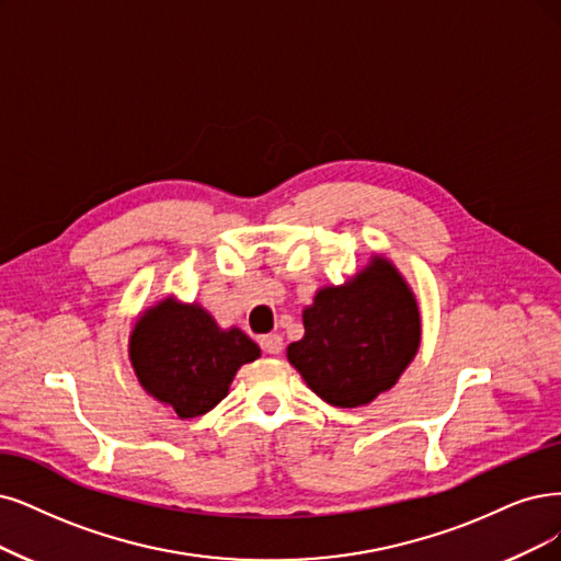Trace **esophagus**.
<instances>
[{
    "instance_id": "1",
    "label": "esophagus",
    "mask_w": 561,
    "mask_h": 561,
    "mask_svg": "<svg viewBox=\"0 0 561 561\" xmlns=\"http://www.w3.org/2000/svg\"><path fill=\"white\" fill-rule=\"evenodd\" d=\"M261 348L265 351V354H270V356H277V354H282L284 340L279 335H263L261 337Z\"/></svg>"
}]
</instances>
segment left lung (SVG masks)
Wrapping results in <instances>:
<instances>
[{"label":"left lung","instance_id":"left-lung-1","mask_svg":"<svg viewBox=\"0 0 561 561\" xmlns=\"http://www.w3.org/2000/svg\"><path fill=\"white\" fill-rule=\"evenodd\" d=\"M305 337L286 358L312 392L337 409L377 400L400 381L421 346V309L409 282L381 254L344 284L321 286L302 309Z\"/></svg>","mask_w":561,"mask_h":561}]
</instances>
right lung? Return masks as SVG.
Segmentation results:
<instances>
[{"mask_svg":"<svg viewBox=\"0 0 561 561\" xmlns=\"http://www.w3.org/2000/svg\"><path fill=\"white\" fill-rule=\"evenodd\" d=\"M261 348L240 328H221L198 302L165 296L145 307L129 333V360L140 388L182 421L213 411L238 369Z\"/></svg>","mask_w":561,"mask_h":561,"instance_id":"right-lung-1","label":"right lung"}]
</instances>
